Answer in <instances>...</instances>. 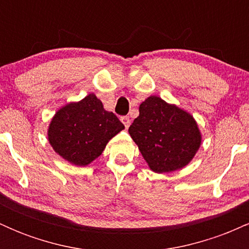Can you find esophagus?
Listing matches in <instances>:
<instances>
[{
	"label": "esophagus",
	"instance_id": "1",
	"mask_svg": "<svg viewBox=\"0 0 249 249\" xmlns=\"http://www.w3.org/2000/svg\"><path fill=\"white\" fill-rule=\"evenodd\" d=\"M121 121H122V123L123 124H124V126H125V128H128V126H130V124H131V121H130V118H128V117H122L121 118Z\"/></svg>",
	"mask_w": 249,
	"mask_h": 249
}]
</instances>
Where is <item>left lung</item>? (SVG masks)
<instances>
[{
	"label": "left lung",
	"instance_id": "left-lung-1",
	"mask_svg": "<svg viewBox=\"0 0 249 249\" xmlns=\"http://www.w3.org/2000/svg\"><path fill=\"white\" fill-rule=\"evenodd\" d=\"M128 133L156 173L186 166L201 145V133L193 116L157 96L142 103Z\"/></svg>",
	"mask_w": 249,
	"mask_h": 249
}]
</instances>
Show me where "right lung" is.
Listing matches in <instances>:
<instances>
[{"mask_svg": "<svg viewBox=\"0 0 249 249\" xmlns=\"http://www.w3.org/2000/svg\"><path fill=\"white\" fill-rule=\"evenodd\" d=\"M122 130L124 125L115 113L105 110L95 93H90L57 111L48 128V139L63 159L87 166Z\"/></svg>", "mask_w": 249, "mask_h": 249, "instance_id": "obj_1", "label": "right lung"}]
</instances>
